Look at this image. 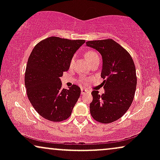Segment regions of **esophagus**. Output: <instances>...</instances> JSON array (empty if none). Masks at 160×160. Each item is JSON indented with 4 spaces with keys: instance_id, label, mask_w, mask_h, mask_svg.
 Listing matches in <instances>:
<instances>
[{
    "instance_id": "34e87169",
    "label": "esophagus",
    "mask_w": 160,
    "mask_h": 160,
    "mask_svg": "<svg viewBox=\"0 0 160 160\" xmlns=\"http://www.w3.org/2000/svg\"><path fill=\"white\" fill-rule=\"evenodd\" d=\"M87 92H89V91H88V90H86V89H81V94H82V95H84V94H86V93H87Z\"/></svg>"
}]
</instances>
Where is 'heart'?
<instances>
[{"mask_svg":"<svg viewBox=\"0 0 160 160\" xmlns=\"http://www.w3.org/2000/svg\"><path fill=\"white\" fill-rule=\"evenodd\" d=\"M85 58H86V60H87L88 62H90L92 61V60L95 59V58H98V54H97V53L95 52V51L88 50L85 52ZM74 61V56L72 58H71V65H72ZM80 82H81V83H86V82H87V80H86V78H81V79H80Z\"/></svg>","mask_w":160,"mask_h":160,"instance_id":"heart-1","label":"heart"}]
</instances>
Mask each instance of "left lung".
Returning <instances> with one entry per match:
<instances>
[{
	"label": "left lung",
	"instance_id": "obj_1",
	"mask_svg": "<svg viewBox=\"0 0 160 160\" xmlns=\"http://www.w3.org/2000/svg\"><path fill=\"white\" fill-rule=\"evenodd\" d=\"M101 53L103 59L102 78L104 79V93L92 92L90 103L92 118L102 123H111L119 120L131 106L137 85L136 70L131 55L112 39L86 42Z\"/></svg>",
	"mask_w": 160,
	"mask_h": 160
}]
</instances>
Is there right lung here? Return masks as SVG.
<instances>
[{"label": "right lung", "instance_id": "right-lung-1", "mask_svg": "<svg viewBox=\"0 0 160 160\" xmlns=\"http://www.w3.org/2000/svg\"><path fill=\"white\" fill-rule=\"evenodd\" d=\"M84 40L49 37L41 40L31 52L25 69L28 98L43 118L61 122L71 116L80 95V88L72 85L63 89L60 78L69 69L71 60Z\"/></svg>", "mask_w": 160, "mask_h": 160}]
</instances>
